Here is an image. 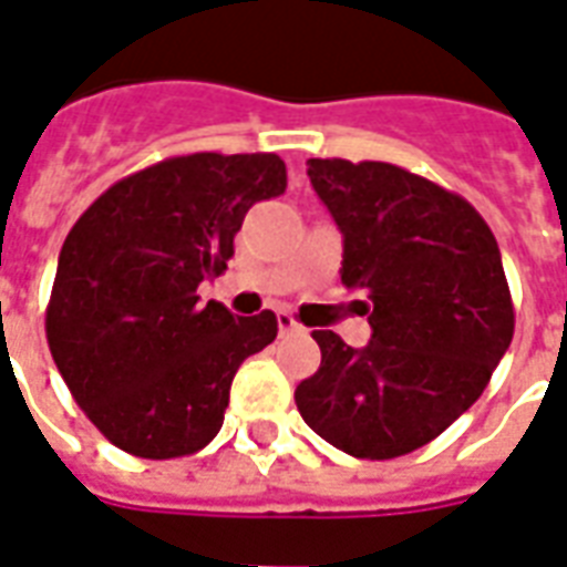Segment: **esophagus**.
Instances as JSON below:
<instances>
[{
    "instance_id": "34e87169",
    "label": "esophagus",
    "mask_w": 567,
    "mask_h": 567,
    "mask_svg": "<svg viewBox=\"0 0 567 567\" xmlns=\"http://www.w3.org/2000/svg\"><path fill=\"white\" fill-rule=\"evenodd\" d=\"M278 332L280 334H292V332H301V326L296 323V317L287 311H278Z\"/></svg>"
}]
</instances>
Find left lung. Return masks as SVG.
<instances>
[{
    "mask_svg": "<svg viewBox=\"0 0 567 567\" xmlns=\"http://www.w3.org/2000/svg\"><path fill=\"white\" fill-rule=\"evenodd\" d=\"M344 235L341 284L365 292L371 341L313 332L320 369L296 386L305 423L357 458L423 447L481 399L514 338L495 235L468 202L390 163L308 159Z\"/></svg>",
    "mask_w": 567,
    "mask_h": 567,
    "instance_id": "8db88e82",
    "label": "left lung"
}]
</instances>
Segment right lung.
Segmentation results:
<instances>
[{
  "mask_svg": "<svg viewBox=\"0 0 567 567\" xmlns=\"http://www.w3.org/2000/svg\"><path fill=\"white\" fill-rule=\"evenodd\" d=\"M287 189L278 153H189L123 177L65 235L44 317L74 402L111 444L189 456L220 432L244 359L278 338L196 289L235 254L256 202Z\"/></svg>",
  "mask_w": 567,
  "mask_h": 567,
  "instance_id": "right-lung-1",
  "label": "right lung"
}]
</instances>
